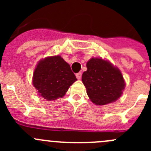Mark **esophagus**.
Wrapping results in <instances>:
<instances>
[{
	"mask_svg": "<svg viewBox=\"0 0 151 151\" xmlns=\"http://www.w3.org/2000/svg\"><path fill=\"white\" fill-rule=\"evenodd\" d=\"M81 77H82V73L81 72H79V73H77V74H76V77H77L78 80H80V79L81 78Z\"/></svg>",
	"mask_w": 151,
	"mask_h": 151,
	"instance_id": "34e87169",
	"label": "esophagus"
}]
</instances>
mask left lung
I'll use <instances>...</instances> for the list:
<instances>
[{"label":"left lung","instance_id":"obj_1","mask_svg":"<svg viewBox=\"0 0 151 151\" xmlns=\"http://www.w3.org/2000/svg\"><path fill=\"white\" fill-rule=\"evenodd\" d=\"M86 66L88 69L83 72L82 81L93 104H107L121 96L126 83L119 68L98 58L90 59Z\"/></svg>","mask_w":151,"mask_h":151}]
</instances>
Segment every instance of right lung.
<instances>
[{
    "instance_id": "right-lung-1",
    "label": "right lung",
    "mask_w": 151,
    "mask_h": 151,
    "mask_svg": "<svg viewBox=\"0 0 151 151\" xmlns=\"http://www.w3.org/2000/svg\"><path fill=\"white\" fill-rule=\"evenodd\" d=\"M75 75L68 63L60 55L47 57L36 65L33 85L39 95L47 101L64 96L68 88L76 81Z\"/></svg>"
}]
</instances>
